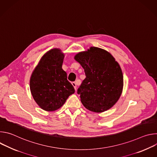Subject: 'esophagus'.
I'll return each instance as SVG.
<instances>
[{"label":"esophagus","instance_id":"1","mask_svg":"<svg viewBox=\"0 0 157 157\" xmlns=\"http://www.w3.org/2000/svg\"><path fill=\"white\" fill-rule=\"evenodd\" d=\"M71 84H72V85L74 86L75 90H76V88H77V84H76V82H72Z\"/></svg>","mask_w":157,"mask_h":157}]
</instances>
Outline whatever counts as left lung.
Listing matches in <instances>:
<instances>
[{
    "instance_id": "obj_1",
    "label": "left lung",
    "mask_w": 157,
    "mask_h": 157,
    "mask_svg": "<svg viewBox=\"0 0 157 157\" xmlns=\"http://www.w3.org/2000/svg\"><path fill=\"white\" fill-rule=\"evenodd\" d=\"M75 59L86 76L78 89L83 105L98 113L110 109L119 99L124 86L118 62L109 52L94 47L77 53Z\"/></svg>"
}]
</instances>
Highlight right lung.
Returning <instances> with one entry per match:
<instances>
[{"label":"right lung","instance_id":"right-lung-1","mask_svg":"<svg viewBox=\"0 0 157 157\" xmlns=\"http://www.w3.org/2000/svg\"><path fill=\"white\" fill-rule=\"evenodd\" d=\"M64 55L59 48L44 54L30 79L32 95L40 108L51 112L59 109L75 91L62 69Z\"/></svg>","mask_w":157,"mask_h":157}]
</instances>
